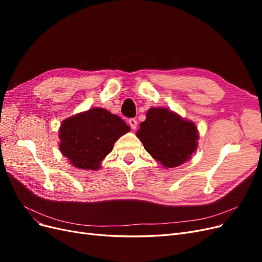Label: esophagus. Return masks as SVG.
Masks as SVG:
<instances>
[{
    "mask_svg": "<svg viewBox=\"0 0 262 262\" xmlns=\"http://www.w3.org/2000/svg\"><path fill=\"white\" fill-rule=\"evenodd\" d=\"M129 124H130L131 128L134 130V129L137 128V125H138V121H137L136 119H134V118H131V119H129Z\"/></svg>",
    "mask_w": 262,
    "mask_h": 262,
    "instance_id": "obj_1",
    "label": "esophagus"
}]
</instances>
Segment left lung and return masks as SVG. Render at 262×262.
Masks as SVG:
<instances>
[{
    "instance_id": "1",
    "label": "left lung",
    "mask_w": 262,
    "mask_h": 262,
    "mask_svg": "<svg viewBox=\"0 0 262 262\" xmlns=\"http://www.w3.org/2000/svg\"><path fill=\"white\" fill-rule=\"evenodd\" d=\"M137 137L157 162L173 168L188 161L195 150L198 131L193 122L168 109L150 108Z\"/></svg>"
}]
</instances>
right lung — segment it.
<instances>
[{
	"label": "right lung",
	"instance_id": "1",
	"mask_svg": "<svg viewBox=\"0 0 262 262\" xmlns=\"http://www.w3.org/2000/svg\"><path fill=\"white\" fill-rule=\"evenodd\" d=\"M128 131L129 125L119 116L93 108L62 122L60 150L75 167L95 170L112 152L115 142Z\"/></svg>",
	"mask_w": 262,
	"mask_h": 262
}]
</instances>
